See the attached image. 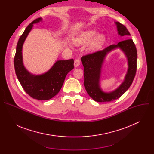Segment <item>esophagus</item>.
I'll return each instance as SVG.
<instances>
[{"mask_svg":"<svg viewBox=\"0 0 154 154\" xmlns=\"http://www.w3.org/2000/svg\"><path fill=\"white\" fill-rule=\"evenodd\" d=\"M80 61H79V60H78V59H76L75 60V61H74V66H75V67H79V66H80Z\"/></svg>","mask_w":154,"mask_h":154,"instance_id":"1","label":"esophagus"}]
</instances>
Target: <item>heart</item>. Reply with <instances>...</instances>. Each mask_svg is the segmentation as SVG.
<instances>
[{
  "label": "heart",
  "instance_id": "heart-1",
  "mask_svg": "<svg viewBox=\"0 0 154 154\" xmlns=\"http://www.w3.org/2000/svg\"><path fill=\"white\" fill-rule=\"evenodd\" d=\"M96 34L97 31L95 30H86L80 32L72 41L77 46H82L90 42L87 45L86 51L88 52H94L99 51L106 42V37L103 34Z\"/></svg>",
  "mask_w": 154,
  "mask_h": 154
}]
</instances>
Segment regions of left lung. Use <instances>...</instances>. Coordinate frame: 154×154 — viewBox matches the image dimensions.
Instances as JSON below:
<instances>
[{
  "mask_svg": "<svg viewBox=\"0 0 154 154\" xmlns=\"http://www.w3.org/2000/svg\"><path fill=\"white\" fill-rule=\"evenodd\" d=\"M118 35L124 36V39L117 45H112L105 49L83 56L81 61L84 67V86L87 93L95 101L111 102L119 98L133 82L137 71V51L133 40L129 38L130 34L127 28L119 22H115ZM120 49L127 58L128 68L123 82L115 90L105 92L101 88L100 82L101 69L107 54L116 49Z\"/></svg>",
  "mask_w": 154,
  "mask_h": 154,
  "instance_id": "1",
  "label": "left lung"
}]
</instances>
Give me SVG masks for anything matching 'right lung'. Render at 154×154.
<instances>
[{
    "instance_id": "obj_1",
    "label": "right lung",
    "mask_w": 154,
    "mask_h": 154,
    "mask_svg": "<svg viewBox=\"0 0 154 154\" xmlns=\"http://www.w3.org/2000/svg\"><path fill=\"white\" fill-rule=\"evenodd\" d=\"M39 17L34 20L20 36L17 44L14 59L16 76L25 91L33 99L49 100L60 91L68 73L74 69V60H57L47 72L35 75L30 72L24 66L23 47L24 41L32 30L33 24L41 22Z\"/></svg>"
}]
</instances>
